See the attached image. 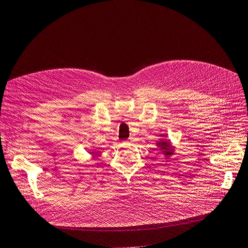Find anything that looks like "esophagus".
I'll return each instance as SVG.
<instances>
[{
    "label": "esophagus",
    "instance_id": "obj_1",
    "mask_svg": "<svg viewBox=\"0 0 248 248\" xmlns=\"http://www.w3.org/2000/svg\"><path fill=\"white\" fill-rule=\"evenodd\" d=\"M132 140H133V139L131 138V139H130V140H128V141H132Z\"/></svg>",
    "mask_w": 248,
    "mask_h": 248
}]
</instances>
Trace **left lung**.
<instances>
[{
	"label": "left lung",
	"instance_id": "obj_1",
	"mask_svg": "<svg viewBox=\"0 0 248 248\" xmlns=\"http://www.w3.org/2000/svg\"><path fill=\"white\" fill-rule=\"evenodd\" d=\"M156 145L158 146V150H162V152L166 156H170V155L174 154V149L171 148V145L169 140H160Z\"/></svg>",
	"mask_w": 248,
	"mask_h": 248
}]
</instances>
